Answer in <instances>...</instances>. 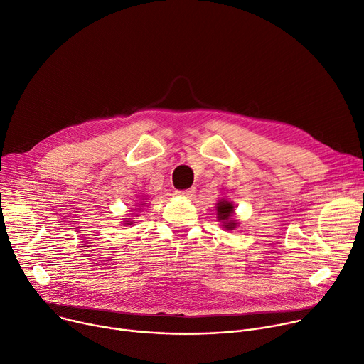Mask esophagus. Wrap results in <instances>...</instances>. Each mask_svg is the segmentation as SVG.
<instances>
[{
    "mask_svg": "<svg viewBox=\"0 0 364 364\" xmlns=\"http://www.w3.org/2000/svg\"><path fill=\"white\" fill-rule=\"evenodd\" d=\"M194 193V188H187V190H177L176 194L180 196V197H186V199H188V197H191Z\"/></svg>",
    "mask_w": 364,
    "mask_h": 364,
    "instance_id": "obj_1",
    "label": "esophagus"
}]
</instances>
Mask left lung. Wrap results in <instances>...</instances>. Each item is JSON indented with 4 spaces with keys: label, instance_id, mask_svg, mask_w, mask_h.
I'll return each mask as SVG.
<instances>
[{
    "label": "left lung",
    "instance_id": "1",
    "mask_svg": "<svg viewBox=\"0 0 364 364\" xmlns=\"http://www.w3.org/2000/svg\"><path fill=\"white\" fill-rule=\"evenodd\" d=\"M234 213L235 206L228 199H220L216 203V219L218 222H220L225 230H234L237 226H240V220L234 216Z\"/></svg>",
    "mask_w": 364,
    "mask_h": 364
}]
</instances>
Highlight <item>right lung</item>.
<instances>
[{
	"instance_id": "right-lung-1",
	"label": "right lung",
	"mask_w": 364,
	"mask_h": 364,
	"mask_svg": "<svg viewBox=\"0 0 364 364\" xmlns=\"http://www.w3.org/2000/svg\"><path fill=\"white\" fill-rule=\"evenodd\" d=\"M142 197H145V196H142ZM145 200H146V199H141V197H139V202L136 200V202H138V203H136L138 206H136L134 210H135V212H138V210H139V208H141L139 205H142V206H144V205H146V203H144ZM126 219H127V220H123V222H124V223H123L124 226H129V225H134V223H135V220H134V219H130V218H126Z\"/></svg>"
}]
</instances>
